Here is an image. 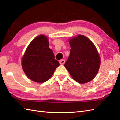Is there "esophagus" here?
Here are the masks:
<instances>
[{
    "mask_svg": "<svg viewBox=\"0 0 120 120\" xmlns=\"http://www.w3.org/2000/svg\"><path fill=\"white\" fill-rule=\"evenodd\" d=\"M59 63L60 64H64L65 63V60L64 59H62L59 61Z\"/></svg>",
    "mask_w": 120,
    "mask_h": 120,
    "instance_id": "esophagus-1",
    "label": "esophagus"
}]
</instances>
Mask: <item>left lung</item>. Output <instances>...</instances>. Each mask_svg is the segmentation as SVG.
Returning a JSON list of instances; mask_svg holds the SVG:
<instances>
[{"label": "left lung", "instance_id": "1", "mask_svg": "<svg viewBox=\"0 0 120 120\" xmlns=\"http://www.w3.org/2000/svg\"><path fill=\"white\" fill-rule=\"evenodd\" d=\"M70 53L64 67L80 84L90 82L98 72L101 58L96 46L86 36L78 35L69 40Z\"/></svg>", "mask_w": 120, "mask_h": 120}]
</instances>
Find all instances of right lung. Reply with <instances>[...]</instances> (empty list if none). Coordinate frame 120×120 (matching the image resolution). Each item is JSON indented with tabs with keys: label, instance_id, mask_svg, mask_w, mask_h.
<instances>
[{
	"label": "right lung",
	"instance_id": "right-lung-1",
	"mask_svg": "<svg viewBox=\"0 0 120 120\" xmlns=\"http://www.w3.org/2000/svg\"><path fill=\"white\" fill-rule=\"evenodd\" d=\"M59 66L49 48L48 38L44 35L36 36L32 41L22 59V68L26 76L38 83L49 79Z\"/></svg>",
	"mask_w": 120,
	"mask_h": 120
}]
</instances>
